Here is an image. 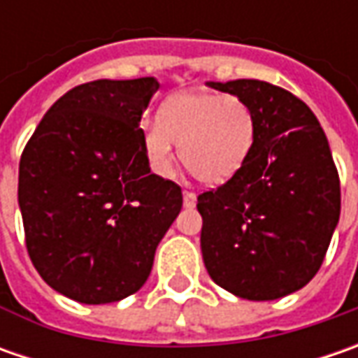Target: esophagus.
I'll return each instance as SVG.
<instances>
[{
    "label": "esophagus",
    "mask_w": 358,
    "mask_h": 358,
    "mask_svg": "<svg viewBox=\"0 0 358 358\" xmlns=\"http://www.w3.org/2000/svg\"><path fill=\"white\" fill-rule=\"evenodd\" d=\"M183 205H185L187 209L195 207V205H197V195L191 193V191H183Z\"/></svg>",
    "instance_id": "1"
}]
</instances>
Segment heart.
Listing matches in <instances>:
<instances>
[{
	"label": "heart",
	"instance_id": "1",
	"mask_svg": "<svg viewBox=\"0 0 358 358\" xmlns=\"http://www.w3.org/2000/svg\"><path fill=\"white\" fill-rule=\"evenodd\" d=\"M257 117L237 95L187 91L161 105L159 121L141 127V147L151 171L169 177L179 157L195 179L221 185L245 167L255 147Z\"/></svg>",
	"mask_w": 358,
	"mask_h": 358
}]
</instances>
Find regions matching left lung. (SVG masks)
<instances>
[{"label":"left lung","instance_id":"8db88e82","mask_svg":"<svg viewBox=\"0 0 358 358\" xmlns=\"http://www.w3.org/2000/svg\"><path fill=\"white\" fill-rule=\"evenodd\" d=\"M253 107L245 167L197 197L201 253L219 287L273 301L303 289L323 265L341 215V183L319 119L293 93L259 79L207 83Z\"/></svg>","mask_w":358,"mask_h":358}]
</instances>
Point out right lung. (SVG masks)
<instances>
[{"mask_svg": "<svg viewBox=\"0 0 358 358\" xmlns=\"http://www.w3.org/2000/svg\"><path fill=\"white\" fill-rule=\"evenodd\" d=\"M157 90L155 77L77 85L21 153L27 253L41 279L77 303L137 293L181 211V187L151 173L141 147V115Z\"/></svg>", "mask_w": 358, "mask_h": 358, "instance_id": "add662e5", "label": "right lung"}]
</instances>
